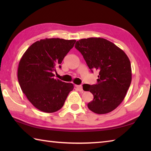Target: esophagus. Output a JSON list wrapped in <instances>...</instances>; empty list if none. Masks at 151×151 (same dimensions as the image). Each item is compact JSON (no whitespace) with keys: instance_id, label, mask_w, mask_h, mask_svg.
<instances>
[{"instance_id":"obj_1","label":"esophagus","mask_w":151,"mask_h":151,"mask_svg":"<svg viewBox=\"0 0 151 151\" xmlns=\"http://www.w3.org/2000/svg\"><path fill=\"white\" fill-rule=\"evenodd\" d=\"M75 86H76V88H77V89H78L79 91H82L83 88H82V86L81 85H76Z\"/></svg>"}]
</instances>
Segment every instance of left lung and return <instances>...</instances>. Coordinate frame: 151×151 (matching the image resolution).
Instances as JSON below:
<instances>
[{
  "label": "left lung",
  "instance_id": "obj_1",
  "mask_svg": "<svg viewBox=\"0 0 151 151\" xmlns=\"http://www.w3.org/2000/svg\"><path fill=\"white\" fill-rule=\"evenodd\" d=\"M75 47L89 69L99 71L97 84L83 85V89L94 97L88 108L97 114L113 111L123 101L132 81L129 58L123 50L104 38L82 39Z\"/></svg>",
  "mask_w": 151,
  "mask_h": 151
}]
</instances>
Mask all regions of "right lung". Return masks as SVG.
<instances>
[{
  "instance_id": "right-lung-1",
  "label": "right lung",
  "mask_w": 151,
  "mask_h": 151,
  "mask_svg": "<svg viewBox=\"0 0 151 151\" xmlns=\"http://www.w3.org/2000/svg\"><path fill=\"white\" fill-rule=\"evenodd\" d=\"M76 40L60 38L41 40L28 48L19 63L17 77L22 92L34 107L46 113L62 108L74 86L54 79V72L61 66Z\"/></svg>"
}]
</instances>
